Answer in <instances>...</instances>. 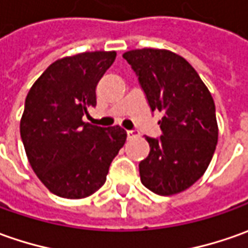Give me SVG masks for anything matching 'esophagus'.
<instances>
[{
	"mask_svg": "<svg viewBox=\"0 0 248 248\" xmlns=\"http://www.w3.org/2000/svg\"><path fill=\"white\" fill-rule=\"evenodd\" d=\"M127 137L129 139H134V137H139V133L136 130H127Z\"/></svg>",
	"mask_w": 248,
	"mask_h": 248,
	"instance_id": "esophagus-1",
	"label": "esophagus"
}]
</instances>
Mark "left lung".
<instances>
[{
	"label": "left lung",
	"instance_id": "obj_1",
	"mask_svg": "<svg viewBox=\"0 0 248 248\" xmlns=\"http://www.w3.org/2000/svg\"><path fill=\"white\" fill-rule=\"evenodd\" d=\"M152 111L163 112L160 139L145 137L150 155L141 160L142 185L170 196L188 189L207 170L218 141L211 93L184 57L166 49L124 52Z\"/></svg>",
	"mask_w": 248,
	"mask_h": 248
}]
</instances>
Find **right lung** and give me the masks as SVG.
Returning a JSON list of instances; mask_svg holds the SVG:
<instances>
[{"instance_id": "1", "label": "right lung", "mask_w": 248, "mask_h": 248, "mask_svg": "<svg viewBox=\"0 0 248 248\" xmlns=\"http://www.w3.org/2000/svg\"><path fill=\"white\" fill-rule=\"evenodd\" d=\"M115 57V50H96L59 59L26 97L20 119L26 155L41 183L60 198L83 199L98 191L126 141L121 126L82 121L96 107V86Z\"/></svg>"}]
</instances>
